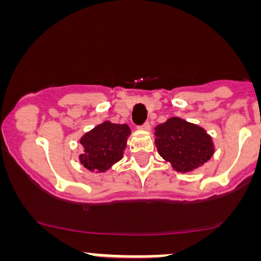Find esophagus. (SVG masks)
<instances>
[{
  "label": "esophagus",
  "instance_id": "esophagus-1",
  "mask_svg": "<svg viewBox=\"0 0 261 261\" xmlns=\"http://www.w3.org/2000/svg\"><path fill=\"white\" fill-rule=\"evenodd\" d=\"M140 128H142V130H145V131H148L149 128H151V125H149V122H148V121H146L145 124H143L142 126H141Z\"/></svg>",
  "mask_w": 261,
  "mask_h": 261
}]
</instances>
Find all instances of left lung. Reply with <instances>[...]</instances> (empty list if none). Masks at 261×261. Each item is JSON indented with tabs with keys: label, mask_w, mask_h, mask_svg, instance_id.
I'll return each instance as SVG.
<instances>
[{
	"label": "left lung",
	"mask_w": 261,
	"mask_h": 261,
	"mask_svg": "<svg viewBox=\"0 0 261 261\" xmlns=\"http://www.w3.org/2000/svg\"><path fill=\"white\" fill-rule=\"evenodd\" d=\"M154 131L158 153L178 172L194 170L214 154V143L206 131L180 118L168 119Z\"/></svg>",
	"instance_id": "obj_1"
}]
</instances>
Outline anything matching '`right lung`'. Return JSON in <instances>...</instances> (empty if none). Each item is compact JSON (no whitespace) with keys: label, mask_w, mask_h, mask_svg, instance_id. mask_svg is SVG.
<instances>
[{"label":"right lung","mask_w":261,"mask_h":261,"mask_svg":"<svg viewBox=\"0 0 261 261\" xmlns=\"http://www.w3.org/2000/svg\"><path fill=\"white\" fill-rule=\"evenodd\" d=\"M130 127L126 124L106 121L95 126L81 139L85 153L80 155L81 163L91 172H104L122 158L126 147Z\"/></svg>","instance_id":"1"}]
</instances>
